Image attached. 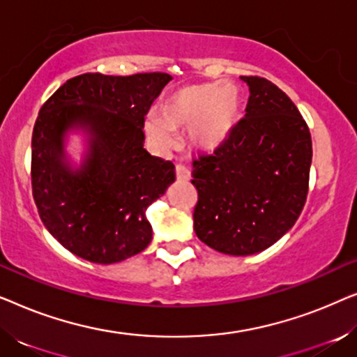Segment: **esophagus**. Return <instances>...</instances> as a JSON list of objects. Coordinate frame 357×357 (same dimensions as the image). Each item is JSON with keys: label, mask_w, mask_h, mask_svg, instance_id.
<instances>
[{"label": "esophagus", "mask_w": 357, "mask_h": 357, "mask_svg": "<svg viewBox=\"0 0 357 357\" xmlns=\"http://www.w3.org/2000/svg\"><path fill=\"white\" fill-rule=\"evenodd\" d=\"M175 174H177V180H180V182H188V180L192 178L190 170L182 164H178L177 167H175Z\"/></svg>", "instance_id": "1"}]
</instances>
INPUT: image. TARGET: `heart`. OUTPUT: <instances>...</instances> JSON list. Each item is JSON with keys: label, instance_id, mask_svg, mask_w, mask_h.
<instances>
[{"label": "heart", "instance_id": "obj_1", "mask_svg": "<svg viewBox=\"0 0 357 357\" xmlns=\"http://www.w3.org/2000/svg\"><path fill=\"white\" fill-rule=\"evenodd\" d=\"M242 96L234 84L178 87L160 100L158 116L144 120V133L158 149L174 144L175 130L188 128V139L199 149H216L236 128Z\"/></svg>", "mask_w": 357, "mask_h": 357}]
</instances>
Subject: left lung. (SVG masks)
<instances>
[{"label": "left lung", "instance_id": "8db88e82", "mask_svg": "<svg viewBox=\"0 0 357 357\" xmlns=\"http://www.w3.org/2000/svg\"><path fill=\"white\" fill-rule=\"evenodd\" d=\"M245 116L214 154L193 160V229L214 250H266L294 226L309 192L312 138L289 97L271 81L242 76Z\"/></svg>", "mask_w": 357, "mask_h": 357}]
</instances>
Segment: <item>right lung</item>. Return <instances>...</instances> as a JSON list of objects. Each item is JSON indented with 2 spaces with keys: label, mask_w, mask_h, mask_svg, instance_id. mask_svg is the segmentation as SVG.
Wrapping results in <instances>:
<instances>
[{
  "label": "right lung",
  "mask_w": 357,
  "mask_h": 357,
  "mask_svg": "<svg viewBox=\"0 0 357 357\" xmlns=\"http://www.w3.org/2000/svg\"><path fill=\"white\" fill-rule=\"evenodd\" d=\"M167 73L68 79L38 112L32 133V195L48 232L75 255L110 265L153 238L146 209L175 180L170 160L144 149V115ZM81 130L86 151L70 162L67 136Z\"/></svg>",
  "instance_id": "add662e5"
}]
</instances>
